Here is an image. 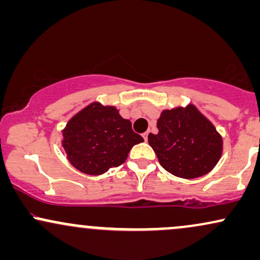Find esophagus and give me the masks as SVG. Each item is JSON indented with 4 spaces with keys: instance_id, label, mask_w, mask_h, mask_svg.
I'll return each instance as SVG.
<instances>
[{
    "instance_id": "obj_1",
    "label": "esophagus",
    "mask_w": 260,
    "mask_h": 260,
    "mask_svg": "<svg viewBox=\"0 0 260 260\" xmlns=\"http://www.w3.org/2000/svg\"><path fill=\"white\" fill-rule=\"evenodd\" d=\"M148 134H149V132H145L144 134H143V138H144L145 142H147V140H148Z\"/></svg>"
}]
</instances>
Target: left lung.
Instances as JSON below:
<instances>
[{"mask_svg": "<svg viewBox=\"0 0 260 260\" xmlns=\"http://www.w3.org/2000/svg\"><path fill=\"white\" fill-rule=\"evenodd\" d=\"M156 126L159 133L149 134L148 142L170 174L188 180L201 177L221 156V137L194 106L165 110Z\"/></svg>", "mask_w": 260, "mask_h": 260, "instance_id": "8db88e82", "label": "left lung"}]
</instances>
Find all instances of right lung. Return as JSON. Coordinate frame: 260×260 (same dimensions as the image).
Here are the masks:
<instances>
[{"label":"right lung","instance_id":"add662e5","mask_svg":"<svg viewBox=\"0 0 260 260\" xmlns=\"http://www.w3.org/2000/svg\"><path fill=\"white\" fill-rule=\"evenodd\" d=\"M144 142L132 123L112 106L94 103L67 123L63 148L71 164L88 175H101L126 161L134 144Z\"/></svg>","mask_w":260,"mask_h":260}]
</instances>
